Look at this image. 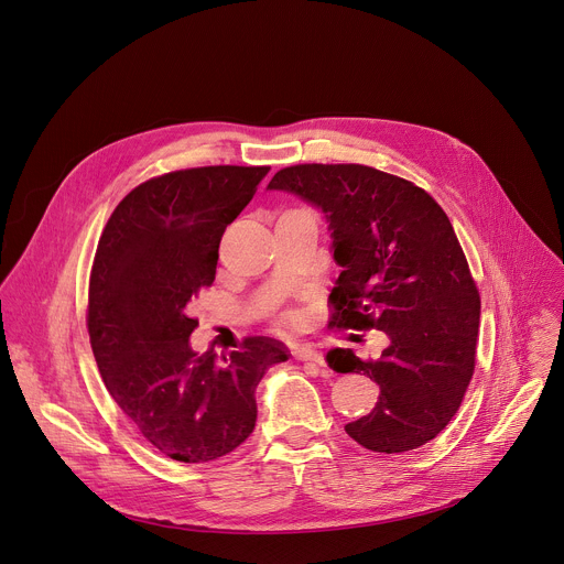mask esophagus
Returning <instances> with one entry per match:
<instances>
[{
	"label": "esophagus",
	"instance_id": "obj_1",
	"mask_svg": "<svg viewBox=\"0 0 564 564\" xmlns=\"http://www.w3.org/2000/svg\"><path fill=\"white\" fill-rule=\"evenodd\" d=\"M292 355H294V359H299V361H305V364H314V366L326 368L324 355L316 352V350H310V348H294Z\"/></svg>",
	"mask_w": 564,
	"mask_h": 564
}]
</instances>
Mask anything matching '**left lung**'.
<instances>
[{
	"mask_svg": "<svg viewBox=\"0 0 564 564\" xmlns=\"http://www.w3.org/2000/svg\"><path fill=\"white\" fill-rule=\"evenodd\" d=\"M268 189L324 212L341 274L330 328L381 330L388 346L361 361L328 352L337 372L379 386L372 413L346 433L375 453L431 442L457 413L475 368L479 294L444 209L413 183L366 165H294Z\"/></svg>",
	"mask_w": 564,
	"mask_h": 564,
	"instance_id": "obj_1",
	"label": "left lung"
}]
</instances>
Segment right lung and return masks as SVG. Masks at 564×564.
Returning <instances> with one entry per match:
<instances>
[{
	"instance_id": "obj_1",
	"label": "right lung",
	"mask_w": 564,
	"mask_h": 564,
	"mask_svg": "<svg viewBox=\"0 0 564 564\" xmlns=\"http://www.w3.org/2000/svg\"><path fill=\"white\" fill-rule=\"evenodd\" d=\"M270 167H198L151 178L113 209L89 281L87 326L109 394L163 455L198 464L243 444L257 386L288 348L250 337L220 359L196 355L187 305L212 285L225 227Z\"/></svg>"
}]
</instances>
